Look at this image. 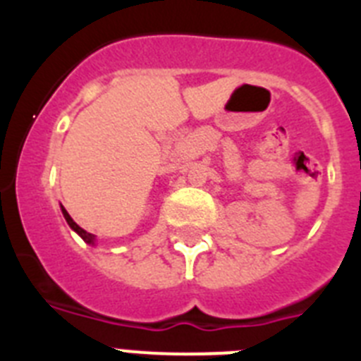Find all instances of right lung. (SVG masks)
<instances>
[{
  "instance_id": "1",
  "label": "right lung",
  "mask_w": 361,
  "mask_h": 361,
  "mask_svg": "<svg viewBox=\"0 0 361 361\" xmlns=\"http://www.w3.org/2000/svg\"><path fill=\"white\" fill-rule=\"evenodd\" d=\"M61 209H63V215H65V219H66V222H68L70 228H72L73 231L78 233V235L82 238V240L88 242V244H94V238H95L94 235H92V233H88V231H85V229H82V228H79V226L75 224V222H73V220H72V216L68 215V212H66L65 208H61Z\"/></svg>"
}]
</instances>
